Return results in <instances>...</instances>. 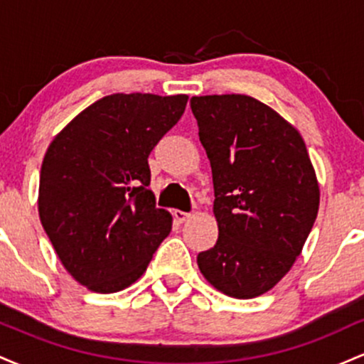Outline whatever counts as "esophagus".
<instances>
[{"mask_svg": "<svg viewBox=\"0 0 364 364\" xmlns=\"http://www.w3.org/2000/svg\"><path fill=\"white\" fill-rule=\"evenodd\" d=\"M173 215H174V219H176V223H179V224H183L186 219H190V214H188V212L178 210V208L173 212Z\"/></svg>", "mask_w": 364, "mask_h": 364, "instance_id": "obj_1", "label": "esophagus"}]
</instances>
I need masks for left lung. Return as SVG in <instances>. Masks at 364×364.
<instances>
[{"label":"left lung","instance_id":"left-lung-1","mask_svg":"<svg viewBox=\"0 0 364 364\" xmlns=\"http://www.w3.org/2000/svg\"><path fill=\"white\" fill-rule=\"evenodd\" d=\"M214 181L215 246L196 263L225 296L265 294L291 270L318 214L320 186L303 136L243 94L191 97Z\"/></svg>","mask_w":364,"mask_h":364}]
</instances>
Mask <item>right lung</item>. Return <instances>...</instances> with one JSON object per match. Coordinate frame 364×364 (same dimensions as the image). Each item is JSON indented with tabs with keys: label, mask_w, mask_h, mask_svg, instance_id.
Listing matches in <instances>:
<instances>
[{
	"label": "right lung",
	"mask_w": 364,
	"mask_h": 364,
	"mask_svg": "<svg viewBox=\"0 0 364 364\" xmlns=\"http://www.w3.org/2000/svg\"><path fill=\"white\" fill-rule=\"evenodd\" d=\"M188 95L112 94L85 107L49 144L37 208L63 267L101 294L147 270L173 215L149 190V154L185 112Z\"/></svg>",
	"instance_id": "right-lung-1"
}]
</instances>
